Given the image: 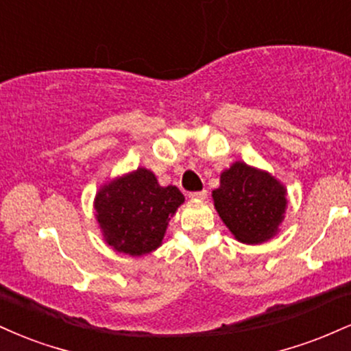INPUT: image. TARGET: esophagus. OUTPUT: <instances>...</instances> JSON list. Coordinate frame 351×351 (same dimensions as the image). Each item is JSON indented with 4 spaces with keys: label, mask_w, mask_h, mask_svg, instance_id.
<instances>
[{
    "label": "esophagus",
    "mask_w": 351,
    "mask_h": 351,
    "mask_svg": "<svg viewBox=\"0 0 351 351\" xmlns=\"http://www.w3.org/2000/svg\"><path fill=\"white\" fill-rule=\"evenodd\" d=\"M208 196V191L206 189H203V191H195V193H189V198L191 199H204Z\"/></svg>",
    "instance_id": "esophagus-1"
}]
</instances>
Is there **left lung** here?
I'll return each instance as SVG.
<instances>
[{"label": "left lung", "instance_id": "left-lung-1", "mask_svg": "<svg viewBox=\"0 0 351 351\" xmlns=\"http://www.w3.org/2000/svg\"><path fill=\"white\" fill-rule=\"evenodd\" d=\"M213 201L239 243L263 244L279 232L287 209V189L269 171L234 162L221 173Z\"/></svg>", "mask_w": 351, "mask_h": 351}]
</instances>
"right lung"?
<instances>
[{
  "mask_svg": "<svg viewBox=\"0 0 351 351\" xmlns=\"http://www.w3.org/2000/svg\"><path fill=\"white\" fill-rule=\"evenodd\" d=\"M184 196L176 186H160L155 173L138 167L99 188L94 199L104 241L117 252L140 257L163 244L168 223Z\"/></svg>",
  "mask_w": 351,
  "mask_h": 351,
  "instance_id": "1",
  "label": "right lung"
}]
</instances>
